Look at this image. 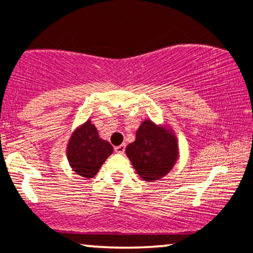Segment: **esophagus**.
Segmentation results:
<instances>
[{"label":"esophagus","instance_id":"obj_1","mask_svg":"<svg viewBox=\"0 0 253 253\" xmlns=\"http://www.w3.org/2000/svg\"><path fill=\"white\" fill-rule=\"evenodd\" d=\"M125 150H126V145H125V144H121V145L115 146V147H114L115 153H120L121 154V153H124Z\"/></svg>","mask_w":253,"mask_h":253}]
</instances>
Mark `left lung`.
Listing matches in <instances>:
<instances>
[{"instance_id": "1", "label": "left lung", "mask_w": 253, "mask_h": 253, "mask_svg": "<svg viewBox=\"0 0 253 253\" xmlns=\"http://www.w3.org/2000/svg\"><path fill=\"white\" fill-rule=\"evenodd\" d=\"M135 136V141L126 147V154L138 174L151 181L169 173L178 157L174 136L148 120L140 125Z\"/></svg>"}]
</instances>
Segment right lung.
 Segmentation results:
<instances>
[{
  "instance_id": "add662e5",
  "label": "right lung",
  "mask_w": 253,
  "mask_h": 253,
  "mask_svg": "<svg viewBox=\"0 0 253 253\" xmlns=\"http://www.w3.org/2000/svg\"><path fill=\"white\" fill-rule=\"evenodd\" d=\"M112 152V145L100 139L95 126L87 121L73 133L67 148V158L73 171L84 178H93Z\"/></svg>"
}]
</instances>
